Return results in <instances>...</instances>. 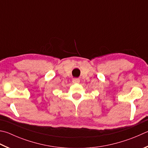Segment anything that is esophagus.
<instances>
[{
    "instance_id": "esophagus-1",
    "label": "esophagus",
    "mask_w": 148,
    "mask_h": 148,
    "mask_svg": "<svg viewBox=\"0 0 148 148\" xmlns=\"http://www.w3.org/2000/svg\"><path fill=\"white\" fill-rule=\"evenodd\" d=\"M80 80L79 78H74L73 79H72V82H73L74 83H79Z\"/></svg>"
}]
</instances>
